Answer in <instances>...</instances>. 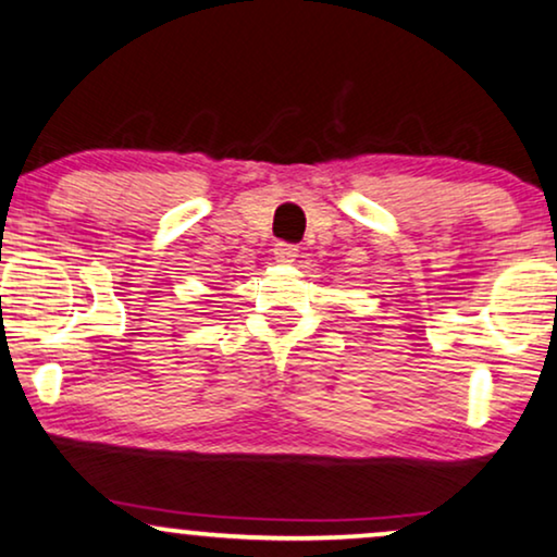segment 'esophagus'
Returning a JSON list of instances; mask_svg holds the SVG:
<instances>
[{
  "label": "esophagus",
  "instance_id": "34e87169",
  "mask_svg": "<svg viewBox=\"0 0 557 557\" xmlns=\"http://www.w3.org/2000/svg\"><path fill=\"white\" fill-rule=\"evenodd\" d=\"M295 257H298V246L295 244H277L274 246V259L280 264H293Z\"/></svg>",
  "mask_w": 557,
  "mask_h": 557
}]
</instances>
